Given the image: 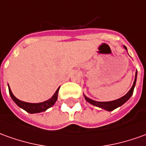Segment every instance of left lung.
I'll list each match as a JSON object with an SVG mask.
<instances>
[{
	"label": "left lung",
	"instance_id": "8db88e82",
	"mask_svg": "<svg viewBox=\"0 0 146 146\" xmlns=\"http://www.w3.org/2000/svg\"><path fill=\"white\" fill-rule=\"evenodd\" d=\"M124 48H125V50H127L125 46H124ZM136 80L137 72L136 74H135V79H134V82H133V84L131 89L129 90L128 92H127V94H125L123 97L118 98V99H116V100H113V101H110V102H96V101H94V100H92V99H90V98H87L85 95H84V97H85V99H86V101L88 102H90V104L95 106H98L99 108L106 110H107V111H112V110H113L114 109H116L117 107L121 106V105H123L125 102H127L129 99L130 98V97L132 96L133 92V89H134L135 84H136Z\"/></svg>",
	"mask_w": 146,
	"mask_h": 146
}]
</instances>
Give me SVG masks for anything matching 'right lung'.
Masks as SVG:
<instances>
[{
    "mask_svg": "<svg viewBox=\"0 0 146 146\" xmlns=\"http://www.w3.org/2000/svg\"><path fill=\"white\" fill-rule=\"evenodd\" d=\"M59 89L58 88L57 90L56 91V93L53 94L52 98L50 99H48L47 101L43 102H40V103H29V102H23L19 100L18 98H17L13 94L12 90L10 89L9 86V94L11 96L12 99L13 100L15 103L21 107L23 110H25V111H27L28 113H40L43 111H45L46 110H48V108H50L51 106L54 105L56 103L57 98H58V92H59Z\"/></svg>",
    "mask_w": 146,
    "mask_h": 146,
    "instance_id": "add662e5",
    "label": "right lung"
}]
</instances>
